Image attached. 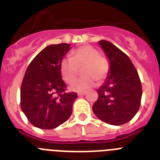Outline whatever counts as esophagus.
<instances>
[{"mask_svg":"<svg viewBox=\"0 0 160 160\" xmlns=\"http://www.w3.org/2000/svg\"><path fill=\"white\" fill-rule=\"evenodd\" d=\"M86 94V92H78V96L80 97V96H84V95Z\"/></svg>","mask_w":160,"mask_h":160,"instance_id":"esophagus-1","label":"esophagus"}]
</instances>
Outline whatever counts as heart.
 Masks as SVG:
<instances>
[{
    "label": "heart",
    "instance_id": "b5f03b06",
    "mask_svg": "<svg viewBox=\"0 0 160 160\" xmlns=\"http://www.w3.org/2000/svg\"><path fill=\"white\" fill-rule=\"evenodd\" d=\"M83 78L74 83L71 89L85 92L96 84V80L102 81L109 72L108 62L101 57L96 49L90 45H83L72 51L71 58H64L60 63V73L65 82L72 84L78 76V69Z\"/></svg>",
    "mask_w": 160,
    "mask_h": 160
}]
</instances>
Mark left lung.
Masks as SVG:
<instances>
[{"label": "left lung", "mask_w": 160, "mask_h": 160, "mask_svg": "<svg viewBox=\"0 0 160 160\" xmlns=\"http://www.w3.org/2000/svg\"><path fill=\"white\" fill-rule=\"evenodd\" d=\"M98 44L109 60L110 68L105 82L97 90L98 98L92 111L102 121L121 125L130 121L140 107V78L132 61L119 48L107 41Z\"/></svg>", "instance_id": "left-lung-1"}]
</instances>
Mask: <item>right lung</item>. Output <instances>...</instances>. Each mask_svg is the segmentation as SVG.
I'll use <instances>...</instances> for the list:
<instances>
[{"mask_svg": "<svg viewBox=\"0 0 160 160\" xmlns=\"http://www.w3.org/2000/svg\"><path fill=\"white\" fill-rule=\"evenodd\" d=\"M67 43L46 46L28 66L20 89L21 108L28 121L41 129L62 124L72 113L76 92H65L60 63L71 49Z\"/></svg>", "mask_w": 160, "mask_h": 160, "instance_id": "add662e5", "label": "right lung"}]
</instances>
